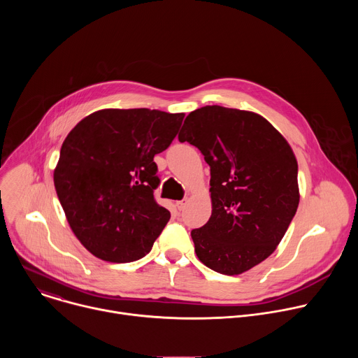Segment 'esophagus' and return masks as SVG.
<instances>
[{"mask_svg": "<svg viewBox=\"0 0 358 358\" xmlns=\"http://www.w3.org/2000/svg\"><path fill=\"white\" fill-rule=\"evenodd\" d=\"M176 206H177V208H178L180 211H182V210L185 208V206H187V199H181V201H177V202H176Z\"/></svg>", "mask_w": 358, "mask_h": 358, "instance_id": "1", "label": "esophagus"}]
</instances>
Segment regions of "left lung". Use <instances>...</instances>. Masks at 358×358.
<instances>
[{"label":"left lung","instance_id":"1","mask_svg":"<svg viewBox=\"0 0 358 358\" xmlns=\"http://www.w3.org/2000/svg\"><path fill=\"white\" fill-rule=\"evenodd\" d=\"M178 140L198 147L211 167V218L191 231L198 259L229 276L259 265L299 206L290 144L261 115L222 106L191 112Z\"/></svg>","mask_w":358,"mask_h":358}]
</instances>
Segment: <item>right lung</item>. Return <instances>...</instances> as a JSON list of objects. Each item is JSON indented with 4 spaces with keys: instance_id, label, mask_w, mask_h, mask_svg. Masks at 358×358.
Returning a JSON list of instances; mask_svg holds the SVG:
<instances>
[{
    "instance_id": "1",
    "label": "right lung",
    "mask_w": 358,
    "mask_h": 358,
    "mask_svg": "<svg viewBox=\"0 0 358 358\" xmlns=\"http://www.w3.org/2000/svg\"><path fill=\"white\" fill-rule=\"evenodd\" d=\"M184 113L101 109L66 136L54 184L68 224L96 258L126 264L151 250L170 220L155 189V156L178 133Z\"/></svg>"
}]
</instances>
